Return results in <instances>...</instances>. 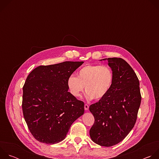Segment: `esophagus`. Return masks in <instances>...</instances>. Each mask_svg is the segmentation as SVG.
<instances>
[{
    "label": "esophagus",
    "mask_w": 159,
    "mask_h": 159,
    "mask_svg": "<svg viewBox=\"0 0 159 159\" xmlns=\"http://www.w3.org/2000/svg\"><path fill=\"white\" fill-rule=\"evenodd\" d=\"M84 109L85 111H87L89 109V106L87 104H85L84 105Z\"/></svg>",
    "instance_id": "esophagus-1"
}]
</instances>
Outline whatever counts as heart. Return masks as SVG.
Segmentation results:
<instances>
[{
    "label": "heart",
    "mask_w": 159,
    "mask_h": 159,
    "mask_svg": "<svg viewBox=\"0 0 159 159\" xmlns=\"http://www.w3.org/2000/svg\"><path fill=\"white\" fill-rule=\"evenodd\" d=\"M114 80V72L109 66L89 65L81 68L77 77L72 75L68 78L67 86L75 98L80 97L85 87L88 100L99 101L109 93Z\"/></svg>",
    "instance_id": "obj_1"
}]
</instances>
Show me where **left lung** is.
<instances>
[{"label":"left lung","mask_w":159,"mask_h":159,"mask_svg":"<svg viewBox=\"0 0 159 159\" xmlns=\"http://www.w3.org/2000/svg\"><path fill=\"white\" fill-rule=\"evenodd\" d=\"M115 75L109 93L89 107L95 121L90 129L91 140L104 147L121 142L137 121L141 103L139 79L130 65L121 58H108Z\"/></svg>","instance_id":"obj_1"}]
</instances>
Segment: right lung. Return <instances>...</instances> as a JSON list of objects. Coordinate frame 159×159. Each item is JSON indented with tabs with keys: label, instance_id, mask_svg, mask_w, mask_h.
Masks as SVG:
<instances>
[{
	"label": "right lung",
	"instance_id": "1",
	"mask_svg": "<svg viewBox=\"0 0 159 159\" xmlns=\"http://www.w3.org/2000/svg\"><path fill=\"white\" fill-rule=\"evenodd\" d=\"M84 61H64L39 66L23 86L22 112L32 135L38 141L55 144L66 137L72 124L84 113V103L75 98L67 79Z\"/></svg>",
	"mask_w": 159,
	"mask_h": 159
}]
</instances>
